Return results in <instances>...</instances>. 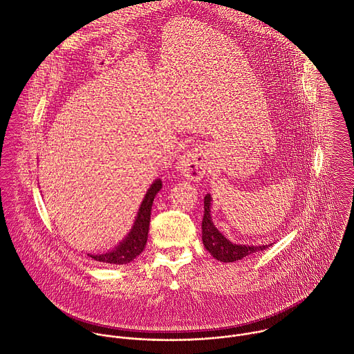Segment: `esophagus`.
Returning a JSON list of instances; mask_svg holds the SVG:
<instances>
[{
	"mask_svg": "<svg viewBox=\"0 0 354 354\" xmlns=\"http://www.w3.org/2000/svg\"><path fill=\"white\" fill-rule=\"evenodd\" d=\"M176 168L190 180L201 179L207 172V157L201 147H193L185 151L176 162Z\"/></svg>",
	"mask_w": 354,
	"mask_h": 354,
	"instance_id": "34e87169",
	"label": "esophagus"
}]
</instances>
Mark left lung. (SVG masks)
<instances>
[{
    "mask_svg": "<svg viewBox=\"0 0 354 354\" xmlns=\"http://www.w3.org/2000/svg\"><path fill=\"white\" fill-rule=\"evenodd\" d=\"M211 194L204 197V218H203V243L205 250L221 262H236L245 257L265 251L269 245H241L229 241L214 225L211 218Z\"/></svg>",
    "mask_w": 354,
    "mask_h": 354,
    "instance_id": "obj_1",
    "label": "left lung"
}]
</instances>
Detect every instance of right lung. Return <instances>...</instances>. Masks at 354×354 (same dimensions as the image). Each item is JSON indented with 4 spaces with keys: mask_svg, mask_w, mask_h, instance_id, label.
Listing matches in <instances>:
<instances>
[{
    "mask_svg": "<svg viewBox=\"0 0 354 354\" xmlns=\"http://www.w3.org/2000/svg\"><path fill=\"white\" fill-rule=\"evenodd\" d=\"M161 187H162L161 180L156 179L150 186V189L147 190L140 204L139 212L136 215V219L131 232L113 251H109L104 254H96V255L88 254V257H91L96 262H103L110 265H127L132 262L139 254H142L147 243L151 205L156 194L161 190Z\"/></svg>",
    "mask_w": 354,
    "mask_h": 354,
    "instance_id": "add662e5",
    "label": "right lung"
}]
</instances>
